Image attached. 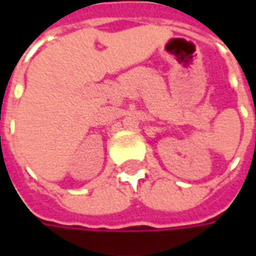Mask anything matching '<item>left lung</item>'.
Here are the masks:
<instances>
[{"mask_svg":"<svg viewBox=\"0 0 256 256\" xmlns=\"http://www.w3.org/2000/svg\"><path fill=\"white\" fill-rule=\"evenodd\" d=\"M255 140H256V138H255Z\"/></svg>","mask_w":256,"mask_h":256,"instance_id":"8db88e82","label":"left lung"}]
</instances>
